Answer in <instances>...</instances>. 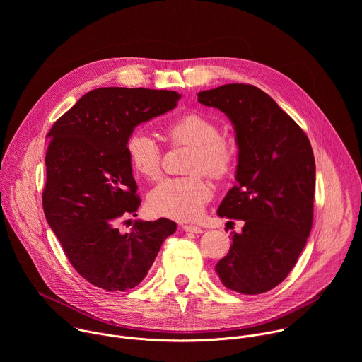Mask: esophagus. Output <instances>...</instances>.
<instances>
[{"label":"esophagus","instance_id":"34e87169","mask_svg":"<svg viewBox=\"0 0 362 362\" xmlns=\"http://www.w3.org/2000/svg\"><path fill=\"white\" fill-rule=\"evenodd\" d=\"M182 228H183V230H186V232H192V233H202V232H203V230H202V228L194 226V225H183Z\"/></svg>","mask_w":362,"mask_h":362}]
</instances>
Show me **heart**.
<instances>
[{"label": "heart", "instance_id": "1", "mask_svg": "<svg viewBox=\"0 0 362 362\" xmlns=\"http://www.w3.org/2000/svg\"><path fill=\"white\" fill-rule=\"evenodd\" d=\"M172 144L189 146L187 177L168 179L154 187L148 197V209L176 221L197 219L212 196L211 186L200 173L212 179L225 177L235 163V146L219 136V127L197 113L177 117L165 129ZM126 153L133 170L146 180H158L162 175V150L151 137L134 132L126 141Z\"/></svg>", "mask_w": 362, "mask_h": 362}]
</instances>
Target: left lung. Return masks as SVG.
<instances>
[{"instance_id": "8db88e82", "label": "left lung", "mask_w": 362, "mask_h": 362, "mask_svg": "<svg viewBox=\"0 0 362 362\" xmlns=\"http://www.w3.org/2000/svg\"><path fill=\"white\" fill-rule=\"evenodd\" d=\"M203 106L223 112L238 144L236 185L218 215L243 221L240 233L216 264L222 284L256 295L279 285L295 267L311 233L315 159L303 130L265 91L225 84L197 93Z\"/></svg>"}]
</instances>
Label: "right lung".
<instances>
[{"mask_svg": "<svg viewBox=\"0 0 362 362\" xmlns=\"http://www.w3.org/2000/svg\"><path fill=\"white\" fill-rule=\"evenodd\" d=\"M180 94L168 90L103 87L86 93L48 133L45 219L74 269L106 291L139 285L176 223L136 221L140 197L126 153L134 127L170 112Z\"/></svg>", "mask_w": 362, "mask_h": 362, "instance_id": "1", "label": "right lung"}]
</instances>
